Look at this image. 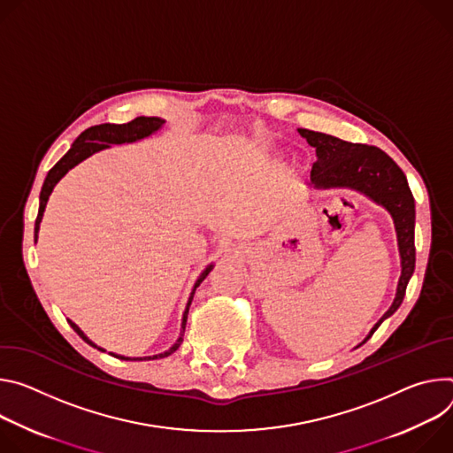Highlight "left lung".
Masks as SVG:
<instances>
[{"mask_svg": "<svg viewBox=\"0 0 453 453\" xmlns=\"http://www.w3.org/2000/svg\"><path fill=\"white\" fill-rule=\"evenodd\" d=\"M300 136L306 138L311 147H315L317 162L311 169V183L317 188H353L374 203L381 205L392 216L397 248L401 257V275L395 289V298L387 313L374 324L365 343L380 324L388 319L403 303L407 284L416 268V246H414V226H416V205L414 196L409 188L405 173L397 164L383 153L381 149L365 143L345 142L336 136L296 129Z\"/></svg>", "mask_w": 453, "mask_h": 453, "instance_id": "obj_1", "label": "left lung"}]
</instances>
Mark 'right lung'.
I'll return each mask as SVG.
<instances>
[{
  "instance_id": "1",
  "label": "right lung",
  "mask_w": 453,
  "mask_h": 453,
  "mask_svg": "<svg viewBox=\"0 0 453 453\" xmlns=\"http://www.w3.org/2000/svg\"><path fill=\"white\" fill-rule=\"evenodd\" d=\"M165 124V120L158 119V117H136L134 120L127 122V124H100V126H93L89 129H86L84 133L79 134V138L72 143L68 153L48 171L46 178H44V183H42V188H41V196H39V214H37V219H35V228H34V235H35V241H37V234H39V225H41V219H42V212H44V207H46V201L50 197V194H52L54 187L58 185V181L70 171L73 169L77 164H81L82 160H86L88 157H91L93 153H98V150L103 149H108L111 143H131V142H136V140H142L149 134L157 133L162 126ZM214 265H209L203 273H201L192 288V293L188 296V303H187V308L183 311V319H181V331H180V336L176 340V343L167 349L165 353H160V355H155V357H143V358H129V357H122V355H115V353H110L111 357L115 358H120V360H133V362H142V360H158V358H165L169 355H173L174 350L181 345L183 342V333H185V324H187V315H188V308H190V303L194 298V293H196V288L203 282L207 279V275L212 272ZM68 324L73 327V331L86 342L89 343L91 347H96L98 350H103V347H98L96 343H93L82 331L77 324H73L72 320H68Z\"/></svg>"
}]
</instances>
